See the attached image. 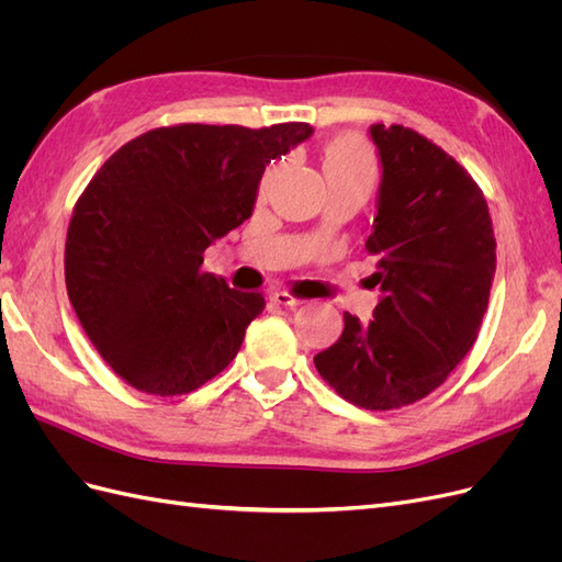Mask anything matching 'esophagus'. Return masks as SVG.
Listing matches in <instances>:
<instances>
[{
    "label": "esophagus",
    "mask_w": 562,
    "mask_h": 562,
    "mask_svg": "<svg viewBox=\"0 0 562 562\" xmlns=\"http://www.w3.org/2000/svg\"><path fill=\"white\" fill-rule=\"evenodd\" d=\"M269 300L274 302V304H279V307H288V310L300 307V304H302V300H300V297H295V295H291V293H285V291L271 293V295H269Z\"/></svg>",
    "instance_id": "esophagus-1"
}]
</instances>
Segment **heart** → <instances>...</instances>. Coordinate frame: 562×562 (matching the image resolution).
<instances>
[{"label": "heart", "instance_id": "heart-1", "mask_svg": "<svg viewBox=\"0 0 562 562\" xmlns=\"http://www.w3.org/2000/svg\"><path fill=\"white\" fill-rule=\"evenodd\" d=\"M323 173L328 182H366L375 180V157L370 147L356 138V135H342L328 143L323 151Z\"/></svg>", "mask_w": 562, "mask_h": 562}]
</instances>
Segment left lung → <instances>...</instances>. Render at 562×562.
Listing matches in <instances>:
<instances>
[{
	"label": "left lung",
	"mask_w": 562,
	"mask_h": 562,
	"mask_svg": "<svg viewBox=\"0 0 562 562\" xmlns=\"http://www.w3.org/2000/svg\"><path fill=\"white\" fill-rule=\"evenodd\" d=\"M382 182L366 241L382 297L370 323L349 312L337 342L314 356L318 375L366 411L429 396L479 337L497 269L481 187L448 151L405 126L372 124Z\"/></svg>",
	"instance_id": "8db88e82"
}]
</instances>
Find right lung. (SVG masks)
<instances>
[{"instance_id": "add662e5", "label": "right lung", "mask_w": 562, "mask_h": 562, "mask_svg": "<svg viewBox=\"0 0 562 562\" xmlns=\"http://www.w3.org/2000/svg\"><path fill=\"white\" fill-rule=\"evenodd\" d=\"M312 133L302 122L164 126L100 166L67 227L65 283L124 382L180 396L232 363L265 297L203 271V250L252 215L265 166Z\"/></svg>"}]
</instances>
